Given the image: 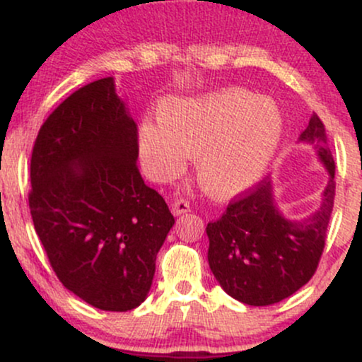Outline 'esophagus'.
Masks as SVG:
<instances>
[{
    "label": "esophagus",
    "mask_w": 362,
    "mask_h": 362,
    "mask_svg": "<svg viewBox=\"0 0 362 362\" xmlns=\"http://www.w3.org/2000/svg\"><path fill=\"white\" fill-rule=\"evenodd\" d=\"M190 211V204L189 201H185V199H175L172 204V213L175 216H182L185 213H189Z\"/></svg>",
    "instance_id": "esophagus-1"
}]
</instances>
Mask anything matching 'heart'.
Instances as JSON below:
<instances>
[{"label": "heart", "mask_w": 362, "mask_h": 362, "mask_svg": "<svg viewBox=\"0 0 362 362\" xmlns=\"http://www.w3.org/2000/svg\"><path fill=\"white\" fill-rule=\"evenodd\" d=\"M282 132L279 109L269 98L228 88L199 98L167 100L160 122L139 126V151L149 172L175 177L197 155V175L206 192L230 197L262 177Z\"/></svg>", "instance_id": "b5f03b06"}]
</instances>
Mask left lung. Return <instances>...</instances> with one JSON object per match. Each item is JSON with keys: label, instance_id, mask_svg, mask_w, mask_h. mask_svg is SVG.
I'll list each match as a JSON object with an SVG mask.
<instances>
[{"label": "left lung", "instance_id": "left-lung-1", "mask_svg": "<svg viewBox=\"0 0 362 362\" xmlns=\"http://www.w3.org/2000/svg\"><path fill=\"white\" fill-rule=\"evenodd\" d=\"M300 141L317 148L330 173L317 213L305 221L286 219L274 206L271 180L262 178L231 199L226 213L206 228L211 271L221 288L245 305L286 300L313 277L322 259L334 209L335 161L318 115L310 119Z\"/></svg>", "mask_w": 362, "mask_h": 362}]
</instances>
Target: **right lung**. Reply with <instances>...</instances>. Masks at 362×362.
Returning a JSON list of instances; mask_svg holds the SVG:
<instances>
[{
    "mask_svg": "<svg viewBox=\"0 0 362 362\" xmlns=\"http://www.w3.org/2000/svg\"><path fill=\"white\" fill-rule=\"evenodd\" d=\"M138 126L102 78L69 95L37 134L28 206L66 289L105 311L146 300L175 219L138 168Z\"/></svg>",
    "mask_w": 362,
    "mask_h": 362,
    "instance_id": "1",
    "label": "right lung"
}]
</instances>
